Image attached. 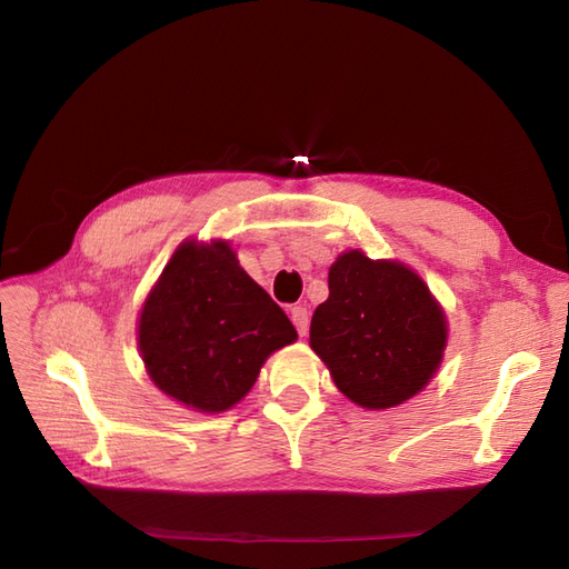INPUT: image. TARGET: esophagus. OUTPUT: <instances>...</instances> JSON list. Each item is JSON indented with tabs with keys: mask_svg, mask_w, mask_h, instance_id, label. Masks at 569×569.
Here are the masks:
<instances>
[{
	"mask_svg": "<svg viewBox=\"0 0 569 569\" xmlns=\"http://www.w3.org/2000/svg\"><path fill=\"white\" fill-rule=\"evenodd\" d=\"M291 322H295L299 337H306L308 335V308L306 306L291 308Z\"/></svg>",
	"mask_w": 569,
	"mask_h": 569,
	"instance_id": "obj_1",
	"label": "esophagus"
}]
</instances>
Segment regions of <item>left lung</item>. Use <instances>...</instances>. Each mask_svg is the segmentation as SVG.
<instances>
[{"mask_svg": "<svg viewBox=\"0 0 569 569\" xmlns=\"http://www.w3.org/2000/svg\"><path fill=\"white\" fill-rule=\"evenodd\" d=\"M330 297L311 320V347L337 389L370 410L416 396L441 363L446 320L416 272L349 251L330 268Z\"/></svg>", "mask_w": 569, "mask_h": 569, "instance_id": "1", "label": "left lung"}]
</instances>
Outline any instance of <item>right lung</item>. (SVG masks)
I'll list each match as a JSON object with an SVG mask.
<instances>
[{"instance_id":"right-lung-1","label":"right lung","mask_w":569,"mask_h":569,"mask_svg":"<svg viewBox=\"0 0 569 569\" xmlns=\"http://www.w3.org/2000/svg\"><path fill=\"white\" fill-rule=\"evenodd\" d=\"M295 339V325L239 268L228 242H184L140 316V351L153 385L201 412L232 408L266 358Z\"/></svg>"}]
</instances>
